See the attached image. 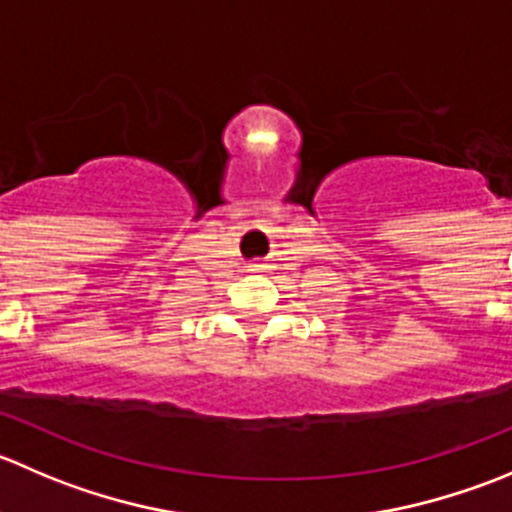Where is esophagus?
<instances>
[{
    "label": "esophagus",
    "instance_id": "1",
    "mask_svg": "<svg viewBox=\"0 0 512 512\" xmlns=\"http://www.w3.org/2000/svg\"><path fill=\"white\" fill-rule=\"evenodd\" d=\"M252 267V270H262V267H265V265H260V262H255V265H250Z\"/></svg>",
    "mask_w": 512,
    "mask_h": 512
}]
</instances>
